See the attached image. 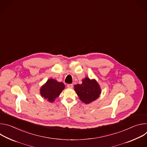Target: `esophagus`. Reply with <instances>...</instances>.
Returning a JSON list of instances; mask_svg holds the SVG:
<instances>
[{"mask_svg":"<svg viewBox=\"0 0 147 147\" xmlns=\"http://www.w3.org/2000/svg\"><path fill=\"white\" fill-rule=\"evenodd\" d=\"M67 87L69 88H72L73 87V85L72 84H69L67 85Z\"/></svg>","mask_w":147,"mask_h":147,"instance_id":"1","label":"esophagus"}]
</instances>
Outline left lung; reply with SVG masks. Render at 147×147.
Returning <instances> with one entry per match:
<instances>
[{"instance_id": "1", "label": "left lung", "mask_w": 147, "mask_h": 147, "mask_svg": "<svg viewBox=\"0 0 147 147\" xmlns=\"http://www.w3.org/2000/svg\"><path fill=\"white\" fill-rule=\"evenodd\" d=\"M76 91L80 99L86 104H88L98 99L101 93L100 88L95 80H90L86 77L82 80L81 84L74 86Z\"/></svg>"}]
</instances>
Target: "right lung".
Returning <instances> with one entry per match:
<instances>
[{
	"instance_id": "right-lung-1",
	"label": "right lung",
	"mask_w": 147,
	"mask_h": 147,
	"mask_svg": "<svg viewBox=\"0 0 147 147\" xmlns=\"http://www.w3.org/2000/svg\"><path fill=\"white\" fill-rule=\"evenodd\" d=\"M65 87V86L63 82H58L56 80L51 78L41 87L40 93L42 97L50 102H53L64 90Z\"/></svg>"
}]
</instances>
